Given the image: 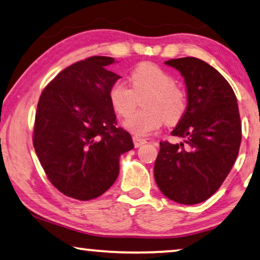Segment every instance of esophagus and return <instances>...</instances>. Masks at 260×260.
Here are the masks:
<instances>
[{
  "label": "esophagus",
  "instance_id": "1",
  "mask_svg": "<svg viewBox=\"0 0 260 260\" xmlns=\"http://www.w3.org/2000/svg\"><path fill=\"white\" fill-rule=\"evenodd\" d=\"M133 142H134V146L135 147H140L142 145H145V143L147 142V140H146V139L140 138V137H137V135H135V137H133Z\"/></svg>",
  "mask_w": 260,
  "mask_h": 260
}]
</instances>
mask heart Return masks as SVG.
<instances>
[{"label":"heart","mask_w":260,"mask_h":260,"mask_svg":"<svg viewBox=\"0 0 260 260\" xmlns=\"http://www.w3.org/2000/svg\"><path fill=\"white\" fill-rule=\"evenodd\" d=\"M131 86L117 80L108 92L110 103L115 113L127 117L134 110L138 98L143 95L146 108L135 112L123 121L131 133L147 135L164 125L179 122L187 110V94L174 77L157 65L143 63L135 68L129 76Z\"/></svg>","instance_id":"obj_1"}]
</instances>
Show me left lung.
Instances as JSON below:
<instances>
[{
	"instance_id": "1",
	"label": "left lung",
	"mask_w": 260,
	"mask_h": 260,
	"mask_svg": "<svg viewBox=\"0 0 260 260\" xmlns=\"http://www.w3.org/2000/svg\"><path fill=\"white\" fill-rule=\"evenodd\" d=\"M166 64L181 72L187 86V110L172 132L184 141L160 142L154 177L169 200L197 204L218 190L238 156L242 123L237 98L226 79L199 58Z\"/></svg>"
}]
</instances>
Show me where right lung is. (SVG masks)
<instances>
[{
    "label": "right lung",
    "mask_w": 260,
    "mask_h": 260,
    "mask_svg": "<svg viewBox=\"0 0 260 260\" xmlns=\"http://www.w3.org/2000/svg\"><path fill=\"white\" fill-rule=\"evenodd\" d=\"M114 58L93 56L58 73L42 92L34 148L49 181L79 201L103 195L117 180L120 155L134 148L117 127L108 92L120 77L108 71Z\"/></svg>",
    "instance_id": "right-lung-1"
}]
</instances>
